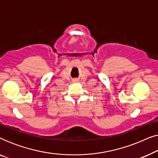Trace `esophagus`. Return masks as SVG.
<instances>
[{
    "instance_id": "1",
    "label": "esophagus",
    "mask_w": 158,
    "mask_h": 158,
    "mask_svg": "<svg viewBox=\"0 0 158 158\" xmlns=\"http://www.w3.org/2000/svg\"><path fill=\"white\" fill-rule=\"evenodd\" d=\"M73 81L75 82V83H77V82H78V80H77V79H75Z\"/></svg>"
}]
</instances>
